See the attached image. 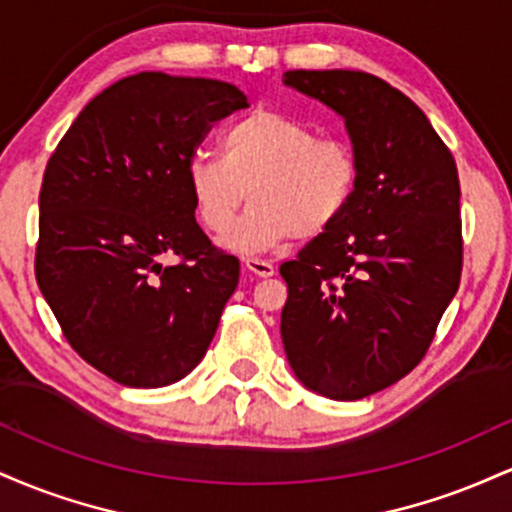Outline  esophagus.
Instances as JSON below:
<instances>
[{
  "label": "esophagus",
  "instance_id": "1",
  "mask_svg": "<svg viewBox=\"0 0 512 512\" xmlns=\"http://www.w3.org/2000/svg\"><path fill=\"white\" fill-rule=\"evenodd\" d=\"M243 264H245V269H248V272L262 276V279H267V276H274V272H276L274 264L264 262V260H260V257H245Z\"/></svg>",
  "mask_w": 512,
  "mask_h": 512
}]
</instances>
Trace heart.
I'll return each instance as SVG.
<instances>
[{
    "mask_svg": "<svg viewBox=\"0 0 512 512\" xmlns=\"http://www.w3.org/2000/svg\"><path fill=\"white\" fill-rule=\"evenodd\" d=\"M358 182L361 158L349 139L317 137L308 122L269 108L226 129L221 158L197 154L187 163V187L211 236H226L245 198L253 204L226 238L240 255L327 233L351 207Z\"/></svg>",
    "mask_w": 512,
    "mask_h": 512,
    "instance_id": "obj_1",
    "label": "heart"
}]
</instances>
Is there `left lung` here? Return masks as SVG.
I'll return each mask as SVG.
<instances>
[{"label":"left lung","mask_w":512,"mask_h":512,"mask_svg":"<svg viewBox=\"0 0 512 512\" xmlns=\"http://www.w3.org/2000/svg\"><path fill=\"white\" fill-rule=\"evenodd\" d=\"M284 84L344 117L361 158L351 207L284 262L281 339L308 390L354 402L421 363L462 276L460 180L416 103L354 69H293Z\"/></svg>","instance_id":"8db88e82"}]
</instances>
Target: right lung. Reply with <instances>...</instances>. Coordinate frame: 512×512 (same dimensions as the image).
<instances>
[{
  "mask_svg": "<svg viewBox=\"0 0 512 512\" xmlns=\"http://www.w3.org/2000/svg\"><path fill=\"white\" fill-rule=\"evenodd\" d=\"M240 108L226 81L132 74L81 110L45 166L35 279L64 339L115 383L185 378L236 291L240 262L199 228L187 163Z\"/></svg>",
  "mask_w": 512,
  "mask_h": 512,
  "instance_id": "1",
  "label": "right lung"
}]
</instances>
